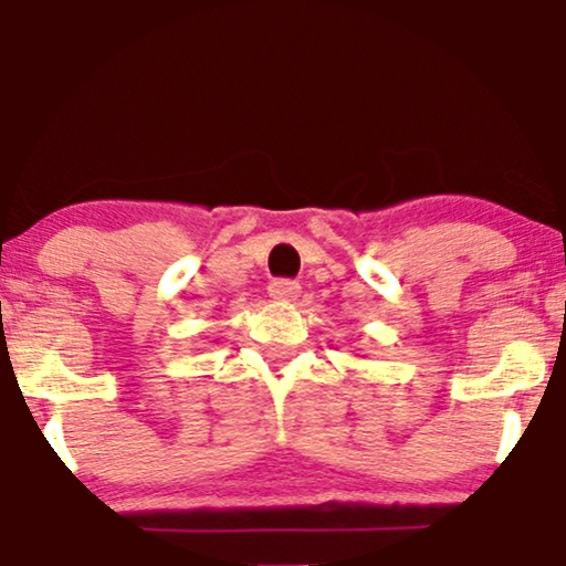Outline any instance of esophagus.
Wrapping results in <instances>:
<instances>
[{
	"label": "esophagus",
	"instance_id": "34e87169",
	"mask_svg": "<svg viewBox=\"0 0 566 566\" xmlns=\"http://www.w3.org/2000/svg\"><path fill=\"white\" fill-rule=\"evenodd\" d=\"M268 293L275 301H293L301 293V285L296 281H289V277H275V281H270Z\"/></svg>",
	"mask_w": 566,
	"mask_h": 566
}]
</instances>
